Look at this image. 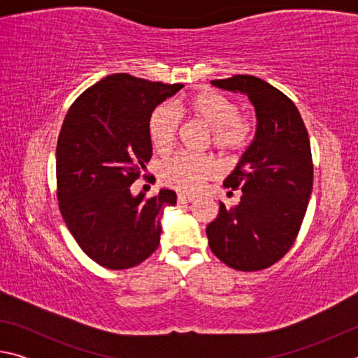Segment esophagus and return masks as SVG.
I'll list each match as a JSON object with an SVG mask.
<instances>
[{
	"instance_id": "obj_1",
	"label": "esophagus",
	"mask_w": 358,
	"mask_h": 358,
	"mask_svg": "<svg viewBox=\"0 0 358 358\" xmlns=\"http://www.w3.org/2000/svg\"><path fill=\"white\" fill-rule=\"evenodd\" d=\"M177 199H178L180 203H187V202H192L196 197H194V196H185V194H178Z\"/></svg>"
}]
</instances>
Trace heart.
Segmentation results:
<instances>
[{"instance_id":"b5f03b06","label":"heart","mask_w":358,"mask_h":358,"mask_svg":"<svg viewBox=\"0 0 358 358\" xmlns=\"http://www.w3.org/2000/svg\"><path fill=\"white\" fill-rule=\"evenodd\" d=\"M181 118L197 121L210 129L211 145L221 153L245 150L252 136V124L240 113L232 99L216 92H199L178 104L157 106L150 115L148 136L157 153H167L173 147L181 128ZM217 173L213 156L191 155L186 151L166 157L157 167L159 180L180 192H196L205 181Z\"/></svg>"}]
</instances>
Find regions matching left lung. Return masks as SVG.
<instances>
[{
  "mask_svg": "<svg viewBox=\"0 0 358 358\" xmlns=\"http://www.w3.org/2000/svg\"><path fill=\"white\" fill-rule=\"evenodd\" d=\"M248 94L257 115L256 134L224 186L243 192L234 208L220 202L208 224L210 250L240 271H257L284 257L294 245L313 189L310 137L296 106L254 76L211 80Z\"/></svg>",
  "mask_w": 358,
  "mask_h": 358,
  "instance_id": "8db88e82",
  "label": "left lung"
}]
</instances>
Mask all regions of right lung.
Returning a JSON list of instances; mask_svg holds the SVG:
<instances>
[{
  "label": "right lung",
  "mask_w": 358,
  "mask_h": 358,
  "mask_svg": "<svg viewBox=\"0 0 358 358\" xmlns=\"http://www.w3.org/2000/svg\"><path fill=\"white\" fill-rule=\"evenodd\" d=\"M181 83L113 74L78 96L57 143V197L72 237L96 264L136 266L159 246V216L177 194L134 197L131 185L151 157L148 120Z\"/></svg>",
  "instance_id": "add662e5"
}]
</instances>
